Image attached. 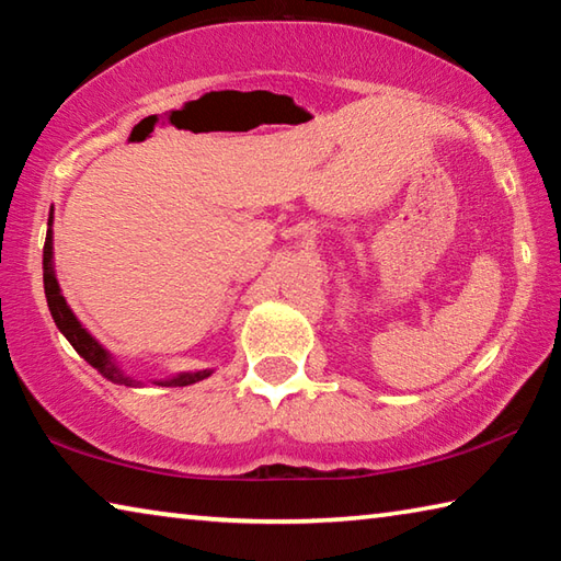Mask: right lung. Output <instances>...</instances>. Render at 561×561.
<instances>
[{"instance_id":"right-lung-1","label":"right lung","mask_w":561,"mask_h":561,"mask_svg":"<svg viewBox=\"0 0 561 561\" xmlns=\"http://www.w3.org/2000/svg\"><path fill=\"white\" fill-rule=\"evenodd\" d=\"M51 222H54V215H49V232H46V244H44V291H46V304H49V311L56 321V327H59L61 334L69 339V344L79 351L81 358H87L89 364L96 368V371L108 378V381L118 383V386H144V381H138V378L128 376L126 371H121V366L116 364V358H113L106 348H103L96 339H93L87 327L81 324L76 314L71 311L69 304H66L61 287H59V279H56V272H54V232H51ZM213 371L210 368H203V371H185V374H178V376H170V378H160V381H153L156 386H190V383H197L203 381V378L210 376Z\"/></svg>"}]
</instances>
